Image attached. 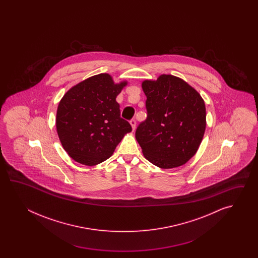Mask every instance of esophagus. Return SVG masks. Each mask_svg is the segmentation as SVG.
I'll list each match as a JSON object with an SVG mask.
<instances>
[{
    "mask_svg": "<svg viewBox=\"0 0 258 258\" xmlns=\"http://www.w3.org/2000/svg\"><path fill=\"white\" fill-rule=\"evenodd\" d=\"M130 123H131L132 128H133V131H135L136 126H137V121H136L135 119H132L131 121H130Z\"/></svg>",
    "mask_w": 258,
    "mask_h": 258,
    "instance_id": "esophagus-1",
    "label": "esophagus"
}]
</instances>
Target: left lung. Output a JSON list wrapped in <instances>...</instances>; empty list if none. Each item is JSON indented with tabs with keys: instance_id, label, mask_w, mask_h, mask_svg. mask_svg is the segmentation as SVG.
<instances>
[{
	"instance_id": "8db88e82",
	"label": "left lung",
	"mask_w": 258,
	"mask_h": 258,
	"mask_svg": "<svg viewBox=\"0 0 258 258\" xmlns=\"http://www.w3.org/2000/svg\"><path fill=\"white\" fill-rule=\"evenodd\" d=\"M148 117L136 131L145 158L162 169L185 164L197 153L206 130L200 94L179 77L161 75L142 83Z\"/></svg>"
}]
</instances>
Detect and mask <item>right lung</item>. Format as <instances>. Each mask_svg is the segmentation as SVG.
Masks as SVG:
<instances>
[{
	"mask_svg": "<svg viewBox=\"0 0 258 258\" xmlns=\"http://www.w3.org/2000/svg\"><path fill=\"white\" fill-rule=\"evenodd\" d=\"M126 85L114 84L110 75L99 74L77 84L60 99L56 128L61 146L74 160L88 166L101 163L132 131L116 101Z\"/></svg>",
	"mask_w": 258,
	"mask_h": 258,
	"instance_id": "right-lung-1",
	"label": "right lung"
}]
</instances>
